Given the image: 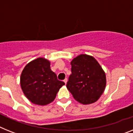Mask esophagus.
<instances>
[{"label": "esophagus", "instance_id": "obj_1", "mask_svg": "<svg viewBox=\"0 0 133 133\" xmlns=\"http://www.w3.org/2000/svg\"><path fill=\"white\" fill-rule=\"evenodd\" d=\"M64 83H65V84H66V83H67V78H65L64 79Z\"/></svg>", "mask_w": 133, "mask_h": 133}]
</instances>
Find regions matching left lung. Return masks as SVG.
Masks as SVG:
<instances>
[{
    "label": "left lung",
    "mask_w": 133,
    "mask_h": 133,
    "mask_svg": "<svg viewBox=\"0 0 133 133\" xmlns=\"http://www.w3.org/2000/svg\"><path fill=\"white\" fill-rule=\"evenodd\" d=\"M71 75L66 88L77 101L84 105L93 103L100 98L106 86V75L97 60L81 54L71 62Z\"/></svg>",
    "instance_id": "1"
}]
</instances>
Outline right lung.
Wrapping results in <instances>:
<instances>
[{
  "label": "right lung",
  "instance_id": "obj_1",
  "mask_svg": "<svg viewBox=\"0 0 133 133\" xmlns=\"http://www.w3.org/2000/svg\"><path fill=\"white\" fill-rule=\"evenodd\" d=\"M64 82L57 79L50 69V62L44 58L35 59L23 69L20 85L26 98L32 103L46 105L55 99Z\"/></svg>",
  "mask_w": 133,
  "mask_h": 133
}]
</instances>
